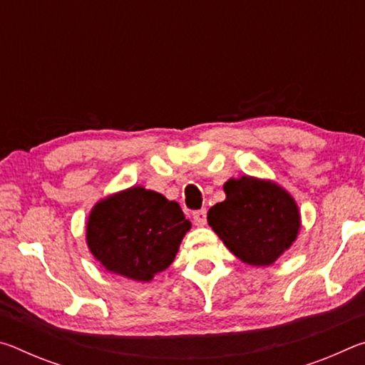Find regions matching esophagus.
<instances>
[{"label": "esophagus", "instance_id": "esophagus-1", "mask_svg": "<svg viewBox=\"0 0 365 365\" xmlns=\"http://www.w3.org/2000/svg\"><path fill=\"white\" fill-rule=\"evenodd\" d=\"M206 217H207L206 209H200V211H195V212H193L195 225H197V227H205V225H206Z\"/></svg>", "mask_w": 365, "mask_h": 365}]
</instances>
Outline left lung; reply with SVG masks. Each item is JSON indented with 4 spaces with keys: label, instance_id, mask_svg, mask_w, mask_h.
Returning <instances> with one entry per match:
<instances>
[{
    "label": "left lung",
    "instance_id": "left-lung-1",
    "mask_svg": "<svg viewBox=\"0 0 365 365\" xmlns=\"http://www.w3.org/2000/svg\"><path fill=\"white\" fill-rule=\"evenodd\" d=\"M225 201L207 212V222L230 252L250 265H270L298 237L299 209L279 185L243 175L224 185Z\"/></svg>",
    "mask_w": 365,
    "mask_h": 365
}]
</instances>
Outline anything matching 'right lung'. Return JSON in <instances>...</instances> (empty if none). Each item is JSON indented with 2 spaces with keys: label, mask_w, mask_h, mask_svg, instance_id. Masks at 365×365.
Here are the masks:
<instances>
[{
  "label": "right lung",
  "mask_w": 365,
  "mask_h": 365,
  "mask_svg": "<svg viewBox=\"0 0 365 365\" xmlns=\"http://www.w3.org/2000/svg\"><path fill=\"white\" fill-rule=\"evenodd\" d=\"M190 228L178 202L132 187L96 202L86 222V245L106 270L150 282L174 262Z\"/></svg>",
  "instance_id": "1"
}]
</instances>
